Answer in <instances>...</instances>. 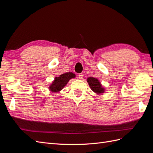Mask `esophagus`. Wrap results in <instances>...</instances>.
Here are the masks:
<instances>
[{"label": "esophagus", "mask_w": 153, "mask_h": 153, "mask_svg": "<svg viewBox=\"0 0 153 153\" xmlns=\"http://www.w3.org/2000/svg\"><path fill=\"white\" fill-rule=\"evenodd\" d=\"M78 78H80V79H82V78H83V76H84V75H83V74H82V73H80V74H78Z\"/></svg>", "instance_id": "34e87169"}]
</instances>
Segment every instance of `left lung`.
Instances as JSON below:
<instances>
[{
	"label": "left lung",
	"instance_id": "obj_1",
	"mask_svg": "<svg viewBox=\"0 0 153 153\" xmlns=\"http://www.w3.org/2000/svg\"><path fill=\"white\" fill-rule=\"evenodd\" d=\"M91 90L97 94H103L105 92V89L101 85L100 81L97 78L93 77H89L87 79Z\"/></svg>",
	"mask_w": 153,
	"mask_h": 153
}]
</instances>
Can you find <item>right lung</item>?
Wrapping results in <instances>:
<instances>
[{"mask_svg": "<svg viewBox=\"0 0 153 153\" xmlns=\"http://www.w3.org/2000/svg\"><path fill=\"white\" fill-rule=\"evenodd\" d=\"M76 75L72 72L65 73L58 77H55L52 84L49 86V89L52 92H59L66 85L71 78H75Z\"/></svg>", "mask_w": 153, "mask_h": 153, "instance_id": "add662e5", "label": "right lung"}]
</instances>
